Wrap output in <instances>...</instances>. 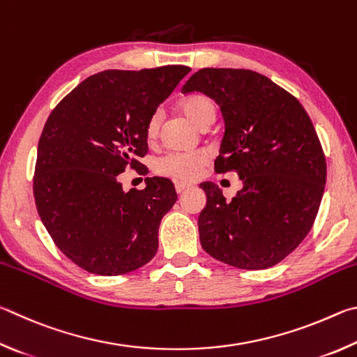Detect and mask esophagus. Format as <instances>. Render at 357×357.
<instances>
[{"label":"esophagus","instance_id":"1","mask_svg":"<svg viewBox=\"0 0 357 357\" xmlns=\"http://www.w3.org/2000/svg\"><path fill=\"white\" fill-rule=\"evenodd\" d=\"M190 188V185H186V183H175V191H177V195H182V192H185L186 190Z\"/></svg>","mask_w":357,"mask_h":357}]
</instances>
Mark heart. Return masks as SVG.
<instances>
[{"label":"heart","instance_id":"obj_1","mask_svg":"<svg viewBox=\"0 0 357 357\" xmlns=\"http://www.w3.org/2000/svg\"><path fill=\"white\" fill-rule=\"evenodd\" d=\"M178 108L196 127L202 130L208 128L216 119V103L213 102V98L204 96V93H196V96L183 98L178 103ZM160 122V112L150 116L146 125V136L149 141H153L158 136ZM208 152L202 149L192 150V152H169L156 161L155 171L165 175V177L190 182V180H195L197 177L201 169L208 162Z\"/></svg>","mask_w":357,"mask_h":357}]
</instances>
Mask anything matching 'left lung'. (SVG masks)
Listing matches in <instances>:
<instances>
[{"mask_svg":"<svg viewBox=\"0 0 357 357\" xmlns=\"http://www.w3.org/2000/svg\"><path fill=\"white\" fill-rule=\"evenodd\" d=\"M182 92L220 105L226 131L215 171H235L243 182L232 201L201 183L204 251L240 270L274 266L305 238L320 208L326 158L314 123L291 93L245 68H202Z\"/></svg>","mask_w":357,"mask_h":357,"instance_id":"1","label":"left lung"}]
</instances>
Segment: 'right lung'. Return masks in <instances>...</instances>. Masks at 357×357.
Returning <instances> with one entry per match:
<instances>
[{
	"label": "right lung",
	"instance_id": "add662e5",
	"mask_svg": "<svg viewBox=\"0 0 357 357\" xmlns=\"http://www.w3.org/2000/svg\"><path fill=\"white\" fill-rule=\"evenodd\" d=\"M191 68L105 70L79 83L48 116L37 146L34 199L54 245L73 264L119 276L149 264L160 222L177 201L174 183L147 177L125 192V167L149 172L146 125Z\"/></svg>",
	"mask_w": 357,
	"mask_h": 357
}]
</instances>
